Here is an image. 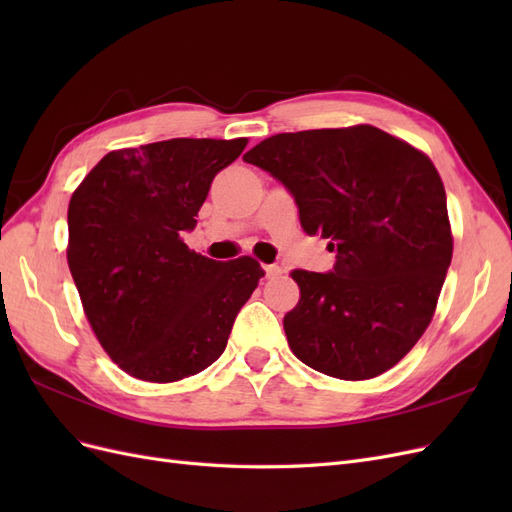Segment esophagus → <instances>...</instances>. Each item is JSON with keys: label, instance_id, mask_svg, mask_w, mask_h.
<instances>
[{"label": "esophagus", "instance_id": "obj_1", "mask_svg": "<svg viewBox=\"0 0 512 512\" xmlns=\"http://www.w3.org/2000/svg\"><path fill=\"white\" fill-rule=\"evenodd\" d=\"M265 273H267V277H280V275H282V267H277V265H265Z\"/></svg>", "mask_w": 512, "mask_h": 512}]
</instances>
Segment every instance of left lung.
Instances as JSON below:
<instances>
[{"instance_id":"1","label":"left lung","mask_w":512,"mask_h":512,"mask_svg":"<svg viewBox=\"0 0 512 512\" xmlns=\"http://www.w3.org/2000/svg\"><path fill=\"white\" fill-rule=\"evenodd\" d=\"M243 160L284 183L303 230L337 252L329 273L292 271L301 299L284 331L294 356L339 380L397 365L429 327L453 258L433 162L374 126L275 134Z\"/></svg>"}]
</instances>
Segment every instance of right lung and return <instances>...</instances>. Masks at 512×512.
Instances as JSON below:
<instances>
[{
	"instance_id": "1",
	"label": "right lung",
	"mask_w": 512,
	"mask_h": 512,
	"mask_svg": "<svg viewBox=\"0 0 512 512\" xmlns=\"http://www.w3.org/2000/svg\"><path fill=\"white\" fill-rule=\"evenodd\" d=\"M247 138H170L117 149L91 168L68 207V267L85 316L126 374L177 382L226 348L265 271L250 256L211 260L181 235L213 177Z\"/></svg>"
}]
</instances>
